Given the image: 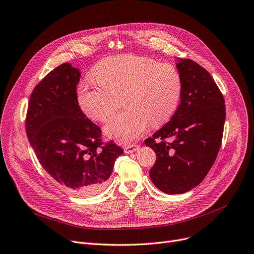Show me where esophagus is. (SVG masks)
Wrapping results in <instances>:
<instances>
[{"label": "esophagus", "instance_id": "obj_1", "mask_svg": "<svg viewBox=\"0 0 254 254\" xmlns=\"http://www.w3.org/2000/svg\"><path fill=\"white\" fill-rule=\"evenodd\" d=\"M138 148H139V146H137V144H130V146L125 147L124 151H125L126 154H131V153L137 151Z\"/></svg>", "mask_w": 254, "mask_h": 254}]
</instances>
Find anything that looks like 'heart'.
<instances>
[{"mask_svg": "<svg viewBox=\"0 0 254 254\" xmlns=\"http://www.w3.org/2000/svg\"><path fill=\"white\" fill-rule=\"evenodd\" d=\"M91 76L77 87V102L90 119L106 122L122 97L127 111L105 127L107 135L129 143L152 126H159L176 113L183 91L178 68L166 62L135 55L114 56L96 65Z\"/></svg>", "mask_w": 254, "mask_h": 254, "instance_id": "b5f03b06", "label": "heart"}]
</instances>
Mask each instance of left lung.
Here are the masks:
<instances>
[{
	"label": "left lung",
	"instance_id": "obj_1",
	"mask_svg": "<svg viewBox=\"0 0 254 254\" xmlns=\"http://www.w3.org/2000/svg\"><path fill=\"white\" fill-rule=\"evenodd\" d=\"M183 80L181 103L171 121L144 140L156 153L153 184L181 194L206 178L219 152L225 121L224 98L209 72L189 59L177 63Z\"/></svg>",
	"mask_w": 254,
	"mask_h": 254
}]
</instances>
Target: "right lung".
Masks as SVG:
<instances>
[{
    "label": "right lung",
    "instance_id": "right-lung-1",
    "mask_svg": "<svg viewBox=\"0 0 254 254\" xmlns=\"http://www.w3.org/2000/svg\"><path fill=\"white\" fill-rule=\"evenodd\" d=\"M80 72L69 63L52 70L31 94L26 131L44 170L75 195L101 190L123 150L101 141V129L82 113L76 87Z\"/></svg>",
    "mask_w": 254,
    "mask_h": 254
}]
</instances>
